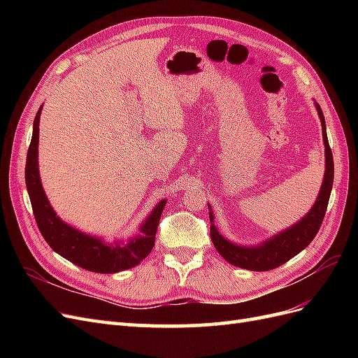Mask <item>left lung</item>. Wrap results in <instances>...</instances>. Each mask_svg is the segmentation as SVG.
I'll use <instances>...</instances> for the list:
<instances>
[{
  "mask_svg": "<svg viewBox=\"0 0 358 358\" xmlns=\"http://www.w3.org/2000/svg\"><path fill=\"white\" fill-rule=\"evenodd\" d=\"M315 107L321 119L322 142L324 148H326V173H324L321 189L318 192L315 203H313L310 210L303 216L300 221L255 246L237 245L230 242L229 239H225L213 224L215 216L212 212V206L208 204L210 220V239L216 251L220 252V255L227 263L241 268L252 270V272H267V270L282 266L288 259L296 257L313 241V237L317 236L321 222L324 220V215H326L327 210L334 178V164L331 149L329 146L326 119H324L322 110L318 103H315Z\"/></svg>",
  "mask_w": 358,
  "mask_h": 358,
  "instance_id": "left-lung-1",
  "label": "left lung"
}]
</instances>
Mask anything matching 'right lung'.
<instances>
[{
    "label": "right lung",
    "instance_id": "right-lung-1",
    "mask_svg": "<svg viewBox=\"0 0 358 358\" xmlns=\"http://www.w3.org/2000/svg\"><path fill=\"white\" fill-rule=\"evenodd\" d=\"M43 107V106H41ZM41 107L32 127L31 145L27 154L25 182L38 230L48 245L73 264L95 273H116L140 264L152 251L161 213L167 200H161L138 227V233L127 242L107 243L100 237L86 234L64 222L50 206L43 189L38 171V124Z\"/></svg>",
    "mask_w": 358,
    "mask_h": 358
}]
</instances>
